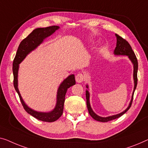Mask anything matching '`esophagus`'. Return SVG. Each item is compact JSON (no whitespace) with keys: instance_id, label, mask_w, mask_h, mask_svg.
<instances>
[{"instance_id":"esophagus-1","label":"esophagus","mask_w":148,"mask_h":148,"mask_svg":"<svg viewBox=\"0 0 148 148\" xmlns=\"http://www.w3.org/2000/svg\"><path fill=\"white\" fill-rule=\"evenodd\" d=\"M76 81L78 83H81L82 82L83 80H84V75L81 73H79L76 76Z\"/></svg>"}]
</instances>
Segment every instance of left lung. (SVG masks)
Listing matches in <instances>:
<instances>
[{"label": "left lung", "instance_id": "left-lung-1", "mask_svg": "<svg viewBox=\"0 0 148 148\" xmlns=\"http://www.w3.org/2000/svg\"><path fill=\"white\" fill-rule=\"evenodd\" d=\"M116 36L117 39V43H116V47L115 48V50H114V54L127 56H128V58H130V60L132 61V64H134V88L133 94H132V100L130 101V102L128 107H127L124 111L121 112L120 114H116V115L106 117V118L99 116L93 112L91 106H90V94L88 90H86V104H87L88 112H89L90 115L91 116L94 120L99 121V122H109V121L113 120L114 119L120 118V116H122L123 114H124L125 112L130 109V108L132 106V101H133V98H134V92H135V90L136 88V86H137V84H138L137 73H138V63L137 58H136L135 55V53H134V52L133 51L130 45L128 42H127L126 40L123 39L122 37L119 36V35L117 34H116ZM86 88H88V85L86 86Z\"/></svg>", "mask_w": 148, "mask_h": 148}]
</instances>
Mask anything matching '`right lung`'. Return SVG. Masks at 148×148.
<instances>
[{
    "mask_svg": "<svg viewBox=\"0 0 148 148\" xmlns=\"http://www.w3.org/2000/svg\"><path fill=\"white\" fill-rule=\"evenodd\" d=\"M59 28L58 26H52L46 28H38L34 29L28 36L22 40L18 48L16 56L14 57L12 64V71L14 76V86L18 94L20 100L26 112L35 118L43 122H52L58 120L62 116L64 110V103L65 101V96L68 88L76 84L74 74L70 75L61 83L57 92L56 104L54 109L49 112H40L30 108L24 102L18 88V72L19 64L23 61L27 54L34 50L37 46L42 42L44 39L52 34Z\"/></svg>",
    "mask_w": 148,
    "mask_h": 148,
    "instance_id": "obj_1",
    "label": "right lung"
}]
</instances>
